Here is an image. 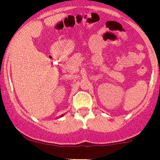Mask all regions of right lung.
<instances>
[{
  "instance_id": "1",
  "label": "right lung",
  "mask_w": 160,
  "mask_h": 160,
  "mask_svg": "<svg viewBox=\"0 0 160 160\" xmlns=\"http://www.w3.org/2000/svg\"><path fill=\"white\" fill-rule=\"evenodd\" d=\"M63 116H64V114H62V115H61V116H60V117H63Z\"/></svg>"
}]
</instances>
